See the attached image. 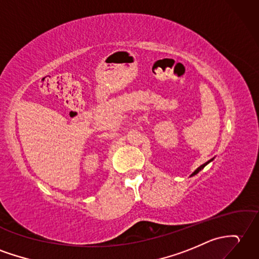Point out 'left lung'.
Returning a JSON list of instances; mask_svg holds the SVG:
<instances>
[{"label":"left lung","mask_w":259,"mask_h":259,"mask_svg":"<svg viewBox=\"0 0 259 259\" xmlns=\"http://www.w3.org/2000/svg\"><path fill=\"white\" fill-rule=\"evenodd\" d=\"M213 159H214V158H213ZM213 159H211V160H208L207 162H205V163H204V164H202L201 166H198V167H197V169H196V170H195V171H194L193 173H192L190 177H193V176H195V174H197L198 172H200L201 170H203V169H204V167H205V166H206V165H207V164L209 163V162H212V161H213Z\"/></svg>","instance_id":"obj_1"}]
</instances>
